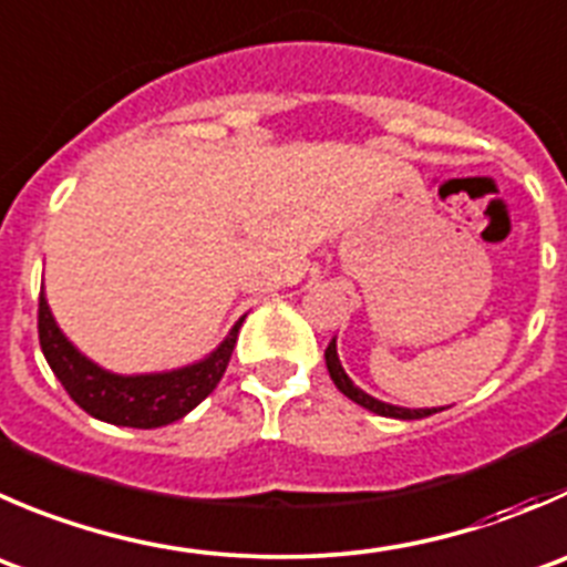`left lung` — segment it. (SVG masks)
<instances>
[{"label": "left lung", "mask_w": 567, "mask_h": 567, "mask_svg": "<svg viewBox=\"0 0 567 567\" xmlns=\"http://www.w3.org/2000/svg\"><path fill=\"white\" fill-rule=\"evenodd\" d=\"M323 357H327L329 377H332V382L338 384L340 393L349 395V399L354 401V404H360V406H365V410L377 412V415L399 417V421H417V417H430V415H435V412H441V410H404V406L384 404V401H377V399H373V395L362 393V390L357 388V384L351 382L349 377H346L343 365H340V360H338V349H334V340L327 346V354H323Z\"/></svg>", "instance_id": "8db88e82"}]
</instances>
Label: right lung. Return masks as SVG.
Masks as SVG:
<instances>
[{
  "mask_svg": "<svg viewBox=\"0 0 567 567\" xmlns=\"http://www.w3.org/2000/svg\"><path fill=\"white\" fill-rule=\"evenodd\" d=\"M240 323L244 321L235 323L229 338L196 365L168 373H150V377H118V373H107L85 360L58 329L47 299H43V290L38 299V340H41L49 368L60 379L65 393L87 415L115 423V426H132V430L166 426V423L188 415L196 404H202L227 371L229 357L238 343Z\"/></svg>",
  "mask_w": 567,
  "mask_h": 567,
  "instance_id": "right-lung-1",
  "label": "right lung"
}]
</instances>
